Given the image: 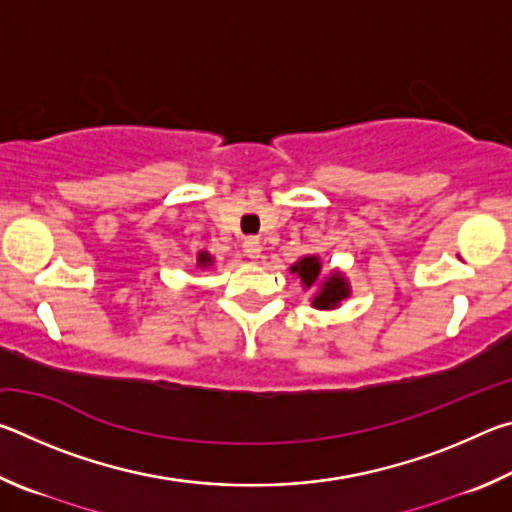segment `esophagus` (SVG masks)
<instances>
[{"label": "esophagus", "mask_w": 512, "mask_h": 512, "mask_svg": "<svg viewBox=\"0 0 512 512\" xmlns=\"http://www.w3.org/2000/svg\"><path fill=\"white\" fill-rule=\"evenodd\" d=\"M244 250L250 259H259V253H262V244H259V239H255V237H248L244 241Z\"/></svg>", "instance_id": "1"}]
</instances>
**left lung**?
I'll use <instances>...</instances> for the list:
<instances>
[{
	"instance_id": "left-lung-1",
	"label": "left lung",
	"mask_w": 512,
	"mask_h": 512,
	"mask_svg": "<svg viewBox=\"0 0 512 512\" xmlns=\"http://www.w3.org/2000/svg\"><path fill=\"white\" fill-rule=\"evenodd\" d=\"M320 259L316 255H307L298 259L296 264L291 266V273H296L300 277L302 287L311 289L316 282H320ZM350 296V284L348 280L341 273H329V277H325L323 282H320V287L316 291L314 300H311V305L316 309H334L341 305V300H345Z\"/></svg>"
}]
</instances>
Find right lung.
<instances>
[{
    "label": "right lung",
    "mask_w": 512,
    "mask_h": 512,
    "mask_svg": "<svg viewBox=\"0 0 512 512\" xmlns=\"http://www.w3.org/2000/svg\"><path fill=\"white\" fill-rule=\"evenodd\" d=\"M210 264H212V255L207 253V250H201V253H198V259H196V266L207 268Z\"/></svg>",
    "instance_id": "obj_1"
}]
</instances>
